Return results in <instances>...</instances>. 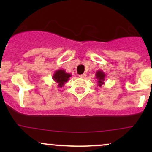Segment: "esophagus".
Returning a JSON list of instances; mask_svg holds the SVG:
<instances>
[{
  "label": "esophagus",
  "instance_id": "1",
  "mask_svg": "<svg viewBox=\"0 0 152 152\" xmlns=\"http://www.w3.org/2000/svg\"><path fill=\"white\" fill-rule=\"evenodd\" d=\"M79 77L82 78V79H84V78L86 77V73H83V74H80V75H79Z\"/></svg>",
  "mask_w": 152,
  "mask_h": 152
}]
</instances>
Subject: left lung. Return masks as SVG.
Wrapping results in <instances>:
<instances>
[{"label":"left lung","instance_id":"8db88e82","mask_svg":"<svg viewBox=\"0 0 152 152\" xmlns=\"http://www.w3.org/2000/svg\"><path fill=\"white\" fill-rule=\"evenodd\" d=\"M105 76L106 74L102 70H98L96 73V78L98 80L97 82L99 87H102V85H104Z\"/></svg>","mask_w":152,"mask_h":152}]
</instances>
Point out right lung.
Returning <instances> with one entry per match:
<instances>
[{
	"mask_svg": "<svg viewBox=\"0 0 152 152\" xmlns=\"http://www.w3.org/2000/svg\"><path fill=\"white\" fill-rule=\"evenodd\" d=\"M70 76H71L70 73H66L65 70L59 69L54 72L53 76H52V79L57 85V87H62L69 80Z\"/></svg>",
	"mask_w": 152,
	"mask_h": 152,
	"instance_id": "add662e5",
	"label": "right lung"
}]
</instances>
